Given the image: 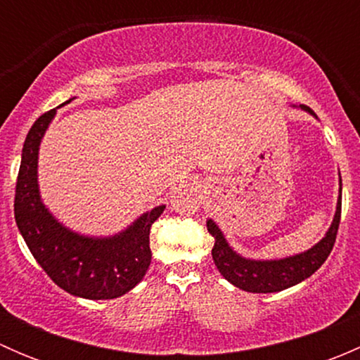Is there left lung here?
I'll list each match as a JSON object with an SVG mask.
<instances>
[{
  "instance_id": "1",
  "label": "left lung",
  "mask_w": 360,
  "mask_h": 360,
  "mask_svg": "<svg viewBox=\"0 0 360 360\" xmlns=\"http://www.w3.org/2000/svg\"><path fill=\"white\" fill-rule=\"evenodd\" d=\"M301 110L308 111L315 116V112L308 106L301 104ZM341 219V179H340V198H338L336 214L333 219L331 228L326 237L314 248L296 254V256L284 257V259H245L240 254L235 252L228 245L223 231L217 228L212 219L207 221V230L214 237L212 259L216 263L219 274L226 278L235 288L248 292H278L284 289L300 284L304 278L314 275L319 268L324 264L328 256L331 254L333 245L336 242L338 228Z\"/></svg>"
}]
</instances>
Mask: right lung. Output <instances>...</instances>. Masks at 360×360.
Listing matches in <instances>:
<instances>
[{"instance_id":"add662e5","label":"right lung","mask_w":360,"mask_h":360,"mask_svg":"<svg viewBox=\"0 0 360 360\" xmlns=\"http://www.w3.org/2000/svg\"><path fill=\"white\" fill-rule=\"evenodd\" d=\"M56 111L39 116L25 137L13 202L15 223L34 259L60 289L86 300H112L146 275L151 224L165 205L143 214L112 237H85L63 226L43 205L38 190L39 143Z\"/></svg>"}]
</instances>
